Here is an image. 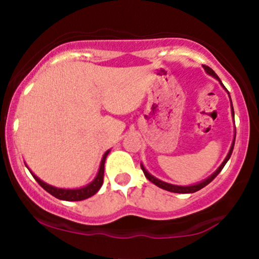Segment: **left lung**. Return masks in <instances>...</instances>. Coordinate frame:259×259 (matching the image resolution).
I'll list each match as a JSON object with an SVG mask.
<instances>
[{
  "label": "left lung",
  "mask_w": 259,
  "mask_h": 259,
  "mask_svg": "<svg viewBox=\"0 0 259 259\" xmlns=\"http://www.w3.org/2000/svg\"><path fill=\"white\" fill-rule=\"evenodd\" d=\"M203 68H204V70H206V72H207L208 74H209V75L214 76L215 79H218L219 81H221V79H219V78H218V75H217V74L214 73V70L210 69V68H209V67H207V65H203ZM221 84L223 85V82H222V81H221ZM224 88H225V86H224ZM228 94H229V92H228ZM230 102H231V100H230ZM231 111H233V115H234L233 103H231ZM235 136H236V134H235ZM234 145H235V140L233 141V145H231L230 151H229V153H228L227 158H225V159H224V162L222 163L221 167H219L218 169H217L215 173H213L212 175H210L209 178H208V179H206L204 181H202V183H200V184H196V185H192V186H177V185H171V184H167V183H164V181H160V180H158V179H156V178H154V177H152V175H151L150 173H148V171L146 170V169L144 168V165H141V169H142V171H144L145 177H146L147 179L151 181V183H153L154 185H157L158 187H160V189L167 190V191H170V192H177V194H192V192L198 191V190L203 189L204 186H207L208 184L210 183V181H212L213 179H214V178L217 177V175H218L219 173H221L222 169L224 168V165L227 164V162L229 160V158H230L231 153H233Z\"/></svg>",
  "instance_id": "1"
}]
</instances>
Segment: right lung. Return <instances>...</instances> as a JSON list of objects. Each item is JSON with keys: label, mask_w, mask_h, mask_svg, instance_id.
<instances>
[{"label": "right lung", "mask_w": 259, "mask_h": 259, "mask_svg": "<svg viewBox=\"0 0 259 259\" xmlns=\"http://www.w3.org/2000/svg\"><path fill=\"white\" fill-rule=\"evenodd\" d=\"M108 153H109V151H107V152L103 154L102 162H101V165H100V170H99V173H97L96 178H95V180L92 181L91 184H89L88 186L81 187V189H74V190L58 189V187L51 186V185H49V184L44 183L42 180L38 179L36 175L32 174L31 171L30 173L32 177H34V179L37 181L38 185L42 187V189L46 190L49 194H51L52 196H55L56 198H58V200L82 201V200H85V198H89V197H91V196H94L97 191H99L100 187L102 186L103 174H105V162H106L107 156H108Z\"/></svg>", "instance_id": "1"}]
</instances>
